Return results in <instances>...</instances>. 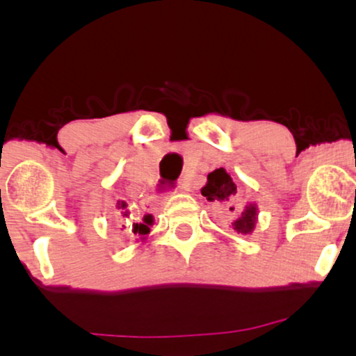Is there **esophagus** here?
I'll return each instance as SVG.
<instances>
[{
	"label": "esophagus",
	"mask_w": 356,
	"mask_h": 356,
	"mask_svg": "<svg viewBox=\"0 0 356 356\" xmlns=\"http://www.w3.org/2000/svg\"><path fill=\"white\" fill-rule=\"evenodd\" d=\"M177 189H181V186H179V187H177ZM177 189H169V191H167V192H165V195H167V194H172V192H175V191H177Z\"/></svg>",
	"instance_id": "esophagus-1"
}]
</instances>
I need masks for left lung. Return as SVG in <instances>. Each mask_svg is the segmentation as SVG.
I'll return each mask as SVG.
<instances>
[{"label":"left lung","mask_w":356,"mask_h":356,"mask_svg":"<svg viewBox=\"0 0 356 356\" xmlns=\"http://www.w3.org/2000/svg\"><path fill=\"white\" fill-rule=\"evenodd\" d=\"M202 195L207 201H218V202H231V199L236 195V184L232 182L231 175L226 172V169H216L214 172L207 175V184L202 187ZM232 211V207H229ZM257 219V209L254 204H249L241 214L239 219L232 222V229L239 234H251L254 229V224Z\"/></svg>","instance_id":"left-lung-1"}]
</instances>
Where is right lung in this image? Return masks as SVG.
I'll use <instances>...</instances> for the list:
<instances>
[{
  "mask_svg": "<svg viewBox=\"0 0 356 356\" xmlns=\"http://www.w3.org/2000/svg\"><path fill=\"white\" fill-rule=\"evenodd\" d=\"M122 207H124V204H122ZM124 216H127V212ZM150 224H152V216H145L144 218V222L142 224H134V234H140V236H145L150 232Z\"/></svg>",
  "mask_w": 356,
  "mask_h": 356,
  "instance_id": "1",
  "label": "right lung"
}]
</instances>
